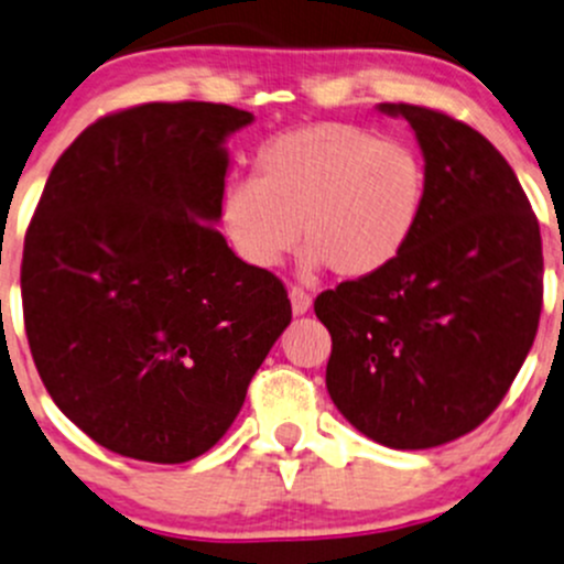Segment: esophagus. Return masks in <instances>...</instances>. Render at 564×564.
<instances>
[{
	"instance_id": "esophagus-1",
	"label": "esophagus",
	"mask_w": 564,
	"mask_h": 564,
	"mask_svg": "<svg viewBox=\"0 0 564 564\" xmlns=\"http://www.w3.org/2000/svg\"><path fill=\"white\" fill-rule=\"evenodd\" d=\"M289 300H292V311L297 313V316H302V313L311 311L313 297H311V294H307L302 286H292V289H289Z\"/></svg>"
}]
</instances>
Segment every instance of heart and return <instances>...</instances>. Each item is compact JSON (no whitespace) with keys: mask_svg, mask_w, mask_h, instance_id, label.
<instances>
[{"mask_svg":"<svg viewBox=\"0 0 564 564\" xmlns=\"http://www.w3.org/2000/svg\"><path fill=\"white\" fill-rule=\"evenodd\" d=\"M424 199V159L408 142L324 121L259 148L253 175L224 186L221 227L259 270L281 264L302 235L307 264L365 278L405 251Z\"/></svg>","mask_w":564,"mask_h":564,"instance_id":"1","label":"heart"}]
</instances>
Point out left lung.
I'll return each instance as SVG.
<instances>
[{"label":"left lung","mask_w":564,"mask_h":564,"mask_svg":"<svg viewBox=\"0 0 564 564\" xmlns=\"http://www.w3.org/2000/svg\"><path fill=\"white\" fill-rule=\"evenodd\" d=\"M416 132L422 221L405 251L313 302L332 335L327 389L361 435L432 448L495 413L535 340L541 227L502 153L459 118L381 105Z\"/></svg>","instance_id":"1"}]
</instances>
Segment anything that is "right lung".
Returning a JSON list of instances; mask_svg holds the SVG:
<instances>
[{
	"label": "right lung",
	"instance_id": "add662e5",
	"mask_svg": "<svg viewBox=\"0 0 564 564\" xmlns=\"http://www.w3.org/2000/svg\"><path fill=\"white\" fill-rule=\"evenodd\" d=\"M148 102L58 156L23 240L29 348L58 411L112 454L177 465L221 441L292 322L281 278L227 246V151L251 123Z\"/></svg>",
	"mask_w": 564,
	"mask_h": 564
}]
</instances>
